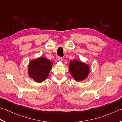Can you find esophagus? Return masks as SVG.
Instances as JSON below:
<instances>
[{"label": "esophagus", "mask_w": 122, "mask_h": 122, "mask_svg": "<svg viewBox=\"0 0 122 122\" xmlns=\"http://www.w3.org/2000/svg\"><path fill=\"white\" fill-rule=\"evenodd\" d=\"M58 60L59 61H63V58H62V57H58Z\"/></svg>", "instance_id": "esophagus-1"}]
</instances>
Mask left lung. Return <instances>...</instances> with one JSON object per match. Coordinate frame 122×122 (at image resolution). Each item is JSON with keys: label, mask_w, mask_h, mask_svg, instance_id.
<instances>
[{"label": "left lung", "mask_w": 122, "mask_h": 122, "mask_svg": "<svg viewBox=\"0 0 122 122\" xmlns=\"http://www.w3.org/2000/svg\"><path fill=\"white\" fill-rule=\"evenodd\" d=\"M68 67L71 76L77 81L85 80L87 78L90 72V67L88 64L77 59L70 61Z\"/></svg>", "instance_id": "1"}]
</instances>
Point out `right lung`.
<instances>
[{"instance_id":"obj_1","label":"right lung","mask_w":122,"mask_h":122,"mask_svg":"<svg viewBox=\"0 0 122 122\" xmlns=\"http://www.w3.org/2000/svg\"><path fill=\"white\" fill-rule=\"evenodd\" d=\"M53 65V62L44 57L32 59L28 66V75L37 83H41L48 76Z\"/></svg>"}]
</instances>
